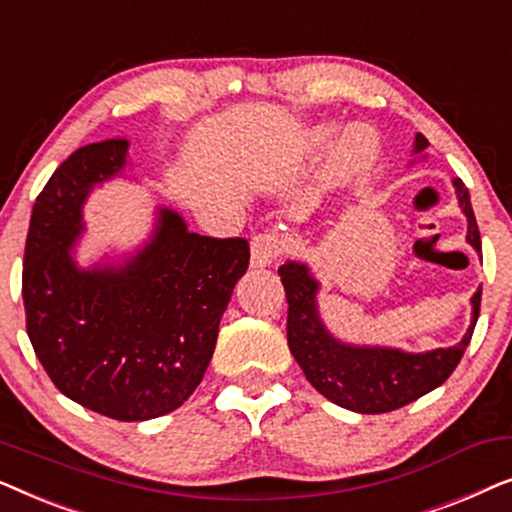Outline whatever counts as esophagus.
Returning a JSON list of instances; mask_svg holds the SVG:
<instances>
[{"mask_svg": "<svg viewBox=\"0 0 512 512\" xmlns=\"http://www.w3.org/2000/svg\"><path fill=\"white\" fill-rule=\"evenodd\" d=\"M284 251V240L275 233H265L254 237L251 242V265L254 268H265V265L275 263V258Z\"/></svg>", "mask_w": 512, "mask_h": 512, "instance_id": "obj_1", "label": "esophagus"}]
</instances>
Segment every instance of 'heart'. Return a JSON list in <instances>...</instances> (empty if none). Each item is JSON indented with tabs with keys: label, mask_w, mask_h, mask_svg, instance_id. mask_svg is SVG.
I'll return each instance as SVG.
<instances>
[{
	"label": "heart",
	"mask_w": 512,
	"mask_h": 512,
	"mask_svg": "<svg viewBox=\"0 0 512 512\" xmlns=\"http://www.w3.org/2000/svg\"><path fill=\"white\" fill-rule=\"evenodd\" d=\"M324 139V132H317V137L312 139L314 144H321ZM375 158V144L370 142L366 130H349L345 137H342L340 149L335 153L333 170L340 177H354V174H361L366 167L373 163Z\"/></svg>",
	"instance_id": "heart-1"
}]
</instances>
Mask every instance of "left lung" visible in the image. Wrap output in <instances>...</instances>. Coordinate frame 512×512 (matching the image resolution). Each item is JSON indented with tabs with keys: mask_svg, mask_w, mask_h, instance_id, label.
Here are the masks:
<instances>
[{
	"mask_svg": "<svg viewBox=\"0 0 512 512\" xmlns=\"http://www.w3.org/2000/svg\"><path fill=\"white\" fill-rule=\"evenodd\" d=\"M415 142L417 153L429 146V139L424 135H417ZM454 186H457L459 207L468 216L466 240L482 254L480 230L475 223L468 188L461 179H454ZM279 277H282L286 303H289L286 340H289L293 359L298 361L307 382L321 396H326L340 408L361 412V415H380V412L398 410L440 387L464 356L480 314L482 289L475 291L473 296L471 328L459 345L447 349L405 354L398 349L349 347L328 335L324 324L319 321L317 300H314L319 284L310 277L305 265L293 261L284 263L279 268Z\"/></svg>",
	"mask_w": 512,
	"mask_h": 512,
	"instance_id": "8db88e82",
	"label": "left lung"
}]
</instances>
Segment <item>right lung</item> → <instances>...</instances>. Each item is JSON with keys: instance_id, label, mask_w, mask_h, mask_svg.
Instances as JSON below:
<instances>
[{"instance_id": "obj_1", "label": "right lung", "mask_w": 512, "mask_h": 512, "mask_svg": "<svg viewBox=\"0 0 512 512\" xmlns=\"http://www.w3.org/2000/svg\"><path fill=\"white\" fill-rule=\"evenodd\" d=\"M125 139L74 151L34 202L23 261L25 326L67 398L118 422L177 410L212 361L244 237H205L163 209L149 247L118 270H79L69 249L93 184L123 170Z\"/></svg>"}]
</instances>
